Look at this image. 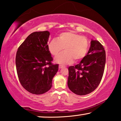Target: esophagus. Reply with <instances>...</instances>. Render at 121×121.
Returning a JSON list of instances; mask_svg holds the SVG:
<instances>
[{
	"label": "esophagus",
	"instance_id": "34e87169",
	"mask_svg": "<svg viewBox=\"0 0 121 121\" xmlns=\"http://www.w3.org/2000/svg\"><path fill=\"white\" fill-rule=\"evenodd\" d=\"M64 66H62L61 65H59V69H62V68H64Z\"/></svg>",
	"mask_w": 121,
	"mask_h": 121
}]
</instances>
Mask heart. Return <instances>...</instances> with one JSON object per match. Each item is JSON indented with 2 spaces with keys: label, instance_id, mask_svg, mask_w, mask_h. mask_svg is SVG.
Returning a JSON list of instances; mask_svg holds the SVG:
<instances>
[{
  "label": "heart",
  "instance_id": "heart-1",
  "mask_svg": "<svg viewBox=\"0 0 121 121\" xmlns=\"http://www.w3.org/2000/svg\"><path fill=\"white\" fill-rule=\"evenodd\" d=\"M49 52L56 56L65 52L55 58V62L61 65L69 64L79 61L87 54L89 47V40L86 37L81 36L72 32H65L60 34L57 39H52L48 43Z\"/></svg>",
  "mask_w": 121,
  "mask_h": 121
}]
</instances>
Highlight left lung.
I'll return each instance as SVG.
<instances>
[{
	"instance_id": "8db88e82",
	"label": "left lung",
	"mask_w": 121,
	"mask_h": 121,
	"mask_svg": "<svg viewBox=\"0 0 121 121\" xmlns=\"http://www.w3.org/2000/svg\"><path fill=\"white\" fill-rule=\"evenodd\" d=\"M106 53L96 40H91L87 54L79 64L69 67L67 85L74 94L84 95L94 91L100 84L104 72Z\"/></svg>"
}]
</instances>
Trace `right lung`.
I'll return each instance as SVG.
<instances>
[{
    "mask_svg": "<svg viewBox=\"0 0 121 121\" xmlns=\"http://www.w3.org/2000/svg\"><path fill=\"white\" fill-rule=\"evenodd\" d=\"M50 32H33L18 48L16 56L17 73L22 86L33 94H44L51 89L59 69L52 65L48 47Z\"/></svg>",
    "mask_w": 121,
    "mask_h": 121,
    "instance_id": "right-lung-1",
    "label": "right lung"
}]
</instances>
